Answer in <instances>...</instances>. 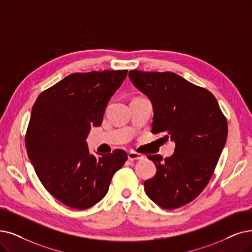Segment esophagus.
<instances>
[{
	"instance_id": "34e87169",
	"label": "esophagus",
	"mask_w": 252,
	"mask_h": 252,
	"mask_svg": "<svg viewBox=\"0 0 252 252\" xmlns=\"http://www.w3.org/2000/svg\"><path fill=\"white\" fill-rule=\"evenodd\" d=\"M144 156L142 154H138L136 152H133V151H131V152L128 153V159L130 161H135V160H140L143 159Z\"/></svg>"
}]
</instances>
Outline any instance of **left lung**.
Masks as SVG:
<instances>
[{
    "mask_svg": "<svg viewBox=\"0 0 252 252\" xmlns=\"http://www.w3.org/2000/svg\"><path fill=\"white\" fill-rule=\"evenodd\" d=\"M129 78L153 104L152 133L176 144L170 157L148 155L157 172L145 181L146 193L163 209L182 207L202 193L214 173L226 142V118L212 93L174 72L131 70Z\"/></svg>",
    "mask_w": 252,
    "mask_h": 252,
    "instance_id": "1",
    "label": "left lung"
}]
</instances>
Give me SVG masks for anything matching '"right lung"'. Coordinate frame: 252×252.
<instances>
[{
    "mask_svg": "<svg viewBox=\"0 0 252 252\" xmlns=\"http://www.w3.org/2000/svg\"><path fill=\"white\" fill-rule=\"evenodd\" d=\"M127 70L72 73L38 96L26 134V148L40 182L76 210L101 200L114 174L127 160L124 150L90 153L86 139L101 125L107 102Z\"/></svg>",
    "mask_w": 252,
    "mask_h": 252,
    "instance_id": "1",
    "label": "right lung"
}]
</instances>
